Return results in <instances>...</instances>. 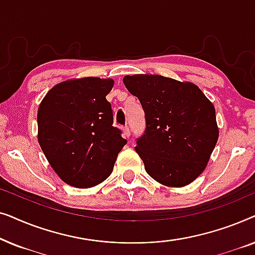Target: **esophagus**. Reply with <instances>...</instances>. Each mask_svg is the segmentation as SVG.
<instances>
[{"label":"esophagus","mask_w":255,"mask_h":255,"mask_svg":"<svg viewBox=\"0 0 255 255\" xmlns=\"http://www.w3.org/2000/svg\"><path fill=\"white\" fill-rule=\"evenodd\" d=\"M123 132H124L125 137H127V138L130 137L131 132H130V128H128V127H124V128H123Z\"/></svg>","instance_id":"esophagus-1"}]
</instances>
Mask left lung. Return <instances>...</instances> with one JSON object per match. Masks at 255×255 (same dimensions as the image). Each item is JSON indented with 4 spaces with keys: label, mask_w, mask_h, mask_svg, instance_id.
Segmentation results:
<instances>
[{
    "label": "left lung",
    "mask_w": 255,
    "mask_h": 255,
    "mask_svg": "<svg viewBox=\"0 0 255 255\" xmlns=\"http://www.w3.org/2000/svg\"><path fill=\"white\" fill-rule=\"evenodd\" d=\"M123 82L145 113L146 128L134 149L146 172L163 186L193 182L218 140L212 103L194 83L161 75H127Z\"/></svg>",
    "instance_id": "left-lung-1"
}]
</instances>
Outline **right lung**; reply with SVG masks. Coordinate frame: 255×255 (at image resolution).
<instances>
[{
    "mask_svg": "<svg viewBox=\"0 0 255 255\" xmlns=\"http://www.w3.org/2000/svg\"><path fill=\"white\" fill-rule=\"evenodd\" d=\"M111 79L83 78L53 87L38 109V141L52 168L69 186L89 188L113 172L127 144L106 96Z\"/></svg>",
    "mask_w": 255,
    "mask_h": 255,
    "instance_id": "obj_1",
    "label": "right lung"
}]
</instances>
